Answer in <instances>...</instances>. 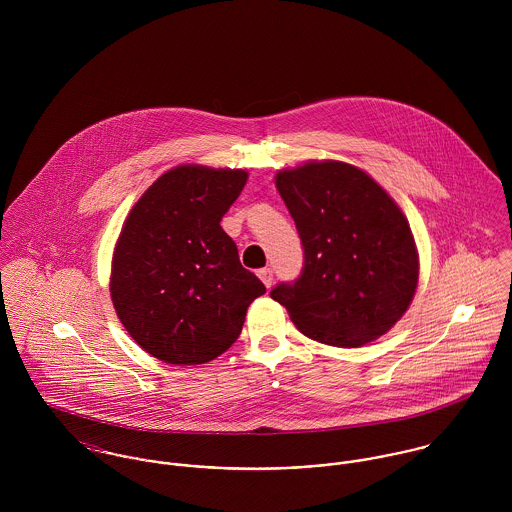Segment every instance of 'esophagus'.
<instances>
[{
	"label": "esophagus",
	"mask_w": 512,
	"mask_h": 512,
	"mask_svg": "<svg viewBox=\"0 0 512 512\" xmlns=\"http://www.w3.org/2000/svg\"><path fill=\"white\" fill-rule=\"evenodd\" d=\"M258 278L262 280V284H264L266 288H272V284H274V272H272V268H262V270H258Z\"/></svg>",
	"instance_id": "1"
}]
</instances>
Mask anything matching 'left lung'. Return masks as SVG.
I'll return each instance as SVG.
<instances>
[{
  "mask_svg": "<svg viewBox=\"0 0 512 512\" xmlns=\"http://www.w3.org/2000/svg\"><path fill=\"white\" fill-rule=\"evenodd\" d=\"M292 215L303 268L270 295L309 339L361 347L384 335L418 286L410 224L388 193L341 161H311L276 175Z\"/></svg>",
  "mask_w": 512,
  "mask_h": 512,
  "instance_id": "1",
  "label": "left lung"
}]
</instances>
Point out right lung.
Here are the masks:
<instances>
[{"label":"right lung","instance_id":"obj_1","mask_svg":"<svg viewBox=\"0 0 512 512\" xmlns=\"http://www.w3.org/2000/svg\"><path fill=\"white\" fill-rule=\"evenodd\" d=\"M242 169L179 165L161 175L122 226L110 293L132 339L169 365H203L240 335L266 293L220 220L244 189Z\"/></svg>","mask_w":512,"mask_h":512}]
</instances>
